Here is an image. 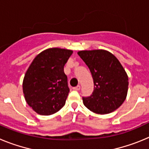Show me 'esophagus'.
Returning a JSON list of instances; mask_svg holds the SVG:
<instances>
[{
  "mask_svg": "<svg viewBox=\"0 0 149 149\" xmlns=\"http://www.w3.org/2000/svg\"><path fill=\"white\" fill-rule=\"evenodd\" d=\"M80 89H81V86H79V85H77V86H75V87H73L74 90H76V91L80 90Z\"/></svg>",
  "mask_w": 149,
  "mask_h": 149,
  "instance_id": "34e87169",
  "label": "esophagus"
}]
</instances>
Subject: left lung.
I'll return each mask as SVG.
<instances>
[{
	"instance_id": "obj_1",
	"label": "left lung",
	"mask_w": 149,
	"mask_h": 149,
	"mask_svg": "<svg viewBox=\"0 0 149 149\" xmlns=\"http://www.w3.org/2000/svg\"><path fill=\"white\" fill-rule=\"evenodd\" d=\"M89 67L94 83V90L83 102L97 114H107L118 109L127 96L128 77L120 62L104 50L77 52Z\"/></svg>"
}]
</instances>
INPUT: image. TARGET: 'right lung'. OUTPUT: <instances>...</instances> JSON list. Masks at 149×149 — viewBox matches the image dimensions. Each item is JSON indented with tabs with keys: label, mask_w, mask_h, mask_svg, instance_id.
<instances>
[{
	"label": "right lung",
	"mask_w": 149,
	"mask_h": 149,
	"mask_svg": "<svg viewBox=\"0 0 149 149\" xmlns=\"http://www.w3.org/2000/svg\"><path fill=\"white\" fill-rule=\"evenodd\" d=\"M71 50L48 48L36 56L25 73L23 93L27 104L38 114L48 116L58 112L69 93L64 65L72 54Z\"/></svg>",
	"instance_id": "1"
}]
</instances>
